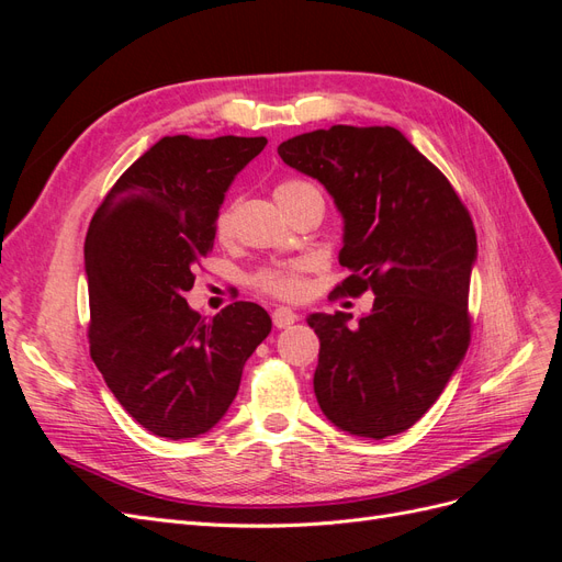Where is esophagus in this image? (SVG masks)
I'll use <instances>...</instances> for the list:
<instances>
[{
  "instance_id": "1",
  "label": "esophagus",
  "mask_w": 562,
  "mask_h": 562,
  "mask_svg": "<svg viewBox=\"0 0 562 562\" xmlns=\"http://www.w3.org/2000/svg\"><path fill=\"white\" fill-rule=\"evenodd\" d=\"M271 321H274L277 328H291L297 321V314L288 307H279V310H274V314H271Z\"/></svg>"
}]
</instances>
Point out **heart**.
I'll return each instance as SVG.
<instances>
[{"label":"heart","mask_w":562,"mask_h":562,"mask_svg":"<svg viewBox=\"0 0 562 562\" xmlns=\"http://www.w3.org/2000/svg\"><path fill=\"white\" fill-rule=\"evenodd\" d=\"M304 192H318V187L304 180H283L277 184L274 196L279 203L291 201ZM232 229V209L220 211L215 220V232L220 239H225ZM304 271H307V265L304 262H291V265H279V267H267L255 274L252 283L260 288L262 293L285 297V300H295L304 293L307 288V281H304Z\"/></svg>","instance_id":"heart-1"}]
</instances>
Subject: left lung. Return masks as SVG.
<instances>
[{"instance_id":"obj_1","label":"left lung","mask_w":562,"mask_h":562,"mask_svg":"<svg viewBox=\"0 0 562 562\" xmlns=\"http://www.w3.org/2000/svg\"><path fill=\"white\" fill-rule=\"evenodd\" d=\"M316 178L345 217L335 288L372 291L370 314H312L314 394L335 427L363 438L411 429L443 394L471 339L469 283L475 229L448 178L391 126H330L279 145Z\"/></svg>"}]
</instances>
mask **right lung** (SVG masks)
I'll return each mask as SVG.
<instances>
[{
    "mask_svg": "<svg viewBox=\"0 0 562 562\" xmlns=\"http://www.w3.org/2000/svg\"><path fill=\"white\" fill-rule=\"evenodd\" d=\"M267 138L166 135L100 203L83 244L91 359L124 411L155 436L211 431L271 330L255 302L203 318L184 300L234 176Z\"/></svg>",
    "mask_w": 562,
    "mask_h": 562,
    "instance_id": "1",
    "label": "right lung"
}]
</instances>
